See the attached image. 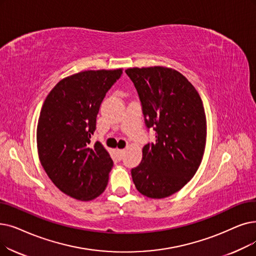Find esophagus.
<instances>
[{
	"label": "esophagus",
	"instance_id": "34e87169",
	"mask_svg": "<svg viewBox=\"0 0 256 256\" xmlns=\"http://www.w3.org/2000/svg\"><path fill=\"white\" fill-rule=\"evenodd\" d=\"M126 150H118V154H119V159L122 158V156H124Z\"/></svg>",
	"mask_w": 256,
	"mask_h": 256
}]
</instances>
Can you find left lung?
Returning a JSON list of instances; mask_svg holds the SVG:
<instances>
[{
  "label": "left lung",
  "instance_id": "8db88e82",
  "mask_svg": "<svg viewBox=\"0 0 256 256\" xmlns=\"http://www.w3.org/2000/svg\"><path fill=\"white\" fill-rule=\"evenodd\" d=\"M146 124L156 141L142 150L132 170L137 190L152 198H168L190 182L202 162L207 124L202 99L180 72L166 66L130 68Z\"/></svg>",
  "mask_w": 256,
  "mask_h": 256
}]
</instances>
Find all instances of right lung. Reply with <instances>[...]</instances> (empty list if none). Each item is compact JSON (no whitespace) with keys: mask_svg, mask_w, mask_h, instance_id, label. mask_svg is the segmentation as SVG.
Instances as JSON below:
<instances>
[{"mask_svg":"<svg viewBox=\"0 0 256 256\" xmlns=\"http://www.w3.org/2000/svg\"><path fill=\"white\" fill-rule=\"evenodd\" d=\"M122 69L88 70L66 77L44 102L36 142L40 164L60 192L91 201L108 185L113 160L100 142L91 144L96 117Z\"/></svg>","mask_w":256,"mask_h":256,"instance_id":"add662e5","label":"right lung"}]
</instances>
